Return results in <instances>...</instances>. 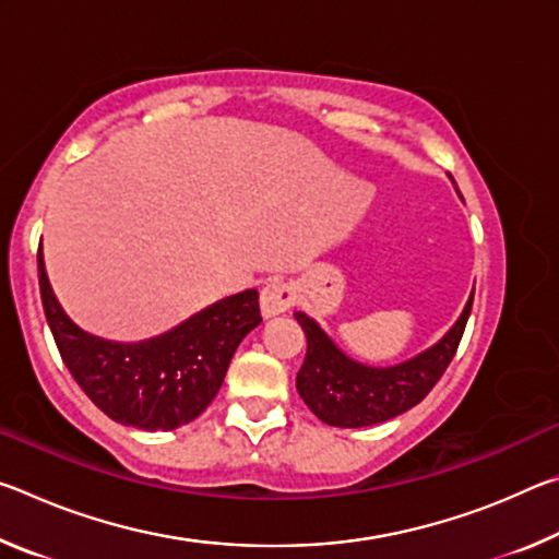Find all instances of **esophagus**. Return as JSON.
Wrapping results in <instances>:
<instances>
[{"label": "esophagus", "mask_w": 559, "mask_h": 559, "mask_svg": "<svg viewBox=\"0 0 559 559\" xmlns=\"http://www.w3.org/2000/svg\"><path fill=\"white\" fill-rule=\"evenodd\" d=\"M293 300H296V290H293L288 283H281V281H273L269 286H263L261 290V316L263 318H276L281 313H286V310L293 306Z\"/></svg>", "instance_id": "34e87169"}]
</instances>
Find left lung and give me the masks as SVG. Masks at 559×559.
Segmentation results:
<instances>
[{"label":"left lung","instance_id":"obj_1","mask_svg":"<svg viewBox=\"0 0 559 559\" xmlns=\"http://www.w3.org/2000/svg\"><path fill=\"white\" fill-rule=\"evenodd\" d=\"M473 293L463 313L439 343L400 365L372 367L345 355L313 318L296 313L308 337V353L296 377L298 394L308 409L330 427L357 429L394 419L427 396L456 355L468 323Z\"/></svg>","mask_w":559,"mask_h":559}]
</instances>
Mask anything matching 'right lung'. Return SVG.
<instances>
[{
	"label": "right lung",
	"instance_id": "obj_1",
	"mask_svg": "<svg viewBox=\"0 0 559 559\" xmlns=\"http://www.w3.org/2000/svg\"><path fill=\"white\" fill-rule=\"evenodd\" d=\"M44 313L66 367L103 414L122 427L173 431L194 421L219 392L241 340L261 323L259 293L222 298L140 343L81 330L56 300L39 246Z\"/></svg>",
	"mask_w": 559,
	"mask_h": 559
}]
</instances>
